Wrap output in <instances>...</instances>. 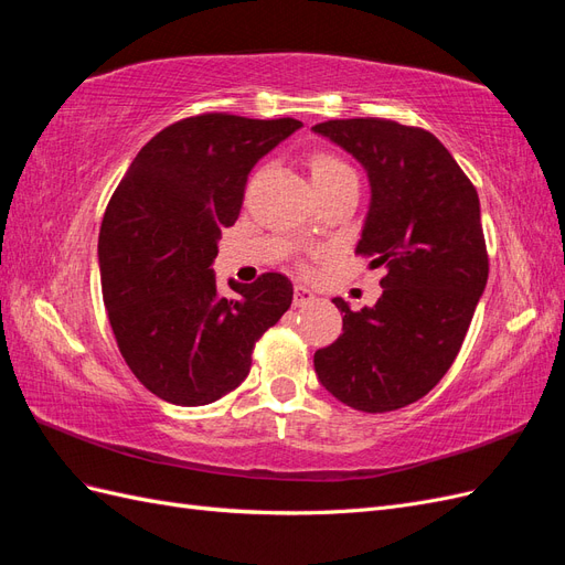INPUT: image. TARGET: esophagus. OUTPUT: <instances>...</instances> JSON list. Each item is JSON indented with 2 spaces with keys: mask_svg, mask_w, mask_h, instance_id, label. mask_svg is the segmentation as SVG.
Wrapping results in <instances>:
<instances>
[{
  "mask_svg": "<svg viewBox=\"0 0 565 565\" xmlns=\"http://www.w3.org/2000/svg\"><path fill=\"white\" fill-rule=\"evenodd\" d=\"M313 299H316V295L311 292L309 287H303V285L295 287V306H306V303H311Z\"/></svg>",
  "mask_w": 565,
  "mask_h": 565,
  "instance_id": "34e87169",
  "label": "esophagus"
}]
</instances>
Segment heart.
<instances>
[{"mask_svg": "<svg viewBox=\"0 0 565 565\" xmlns=\"http://www.w3.org/2000/svg\"><path fill=\"white\" fill-rule=\"evenodd\" d=\"M311 177L316 185H324V183H334L341 179H351L355 177L353 169L339 160L337 156H330V152H316L311 158Z\"/></svg>", "mask_w": 565, "mask_h": 565, "instance_id": "heart-1", "label": "heart"}]
</instances>
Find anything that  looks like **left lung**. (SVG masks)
<instances>
[{"label": "left lung", "instance_id": "8db88e82", "mask_svg": "<svg viewBox=\"0 0 565 565\" xmlns=\"http://www.w3.org/2000/svg\"><path fill=\"white\" fill-rule=\"evenodd\" d=\"M363 164L370 207L355 245L384 266L374 306L344 313V332L318 349L320 384L361 413H391L426 396L467 337L488 282L481 202L434 134L380 117L313 127Z\"/></svg>", "mask_w": 565, "mask_h": 565}]
</instances>
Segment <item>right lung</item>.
<instances>
[{
	"label": "right lung",
	"instance_id": "obj_1",
	"mask_svg": "<svg viewBox=\"0 0 565 565\" xmlns=\"http://www.w3.org/2000/svg\"><path fill=\"white\" fill-rule=\"evenodd\" d=\"M299 119L226 113L185 117L139 150L98 235L104 301L119 353L148 391L207 405L241 386L259 337L292 303L280 273L216 287L221 231L235 224L252 167Z\"/></svg>",
	"mask_w": 565,
	"mask_h": 565
}]
</instances>
